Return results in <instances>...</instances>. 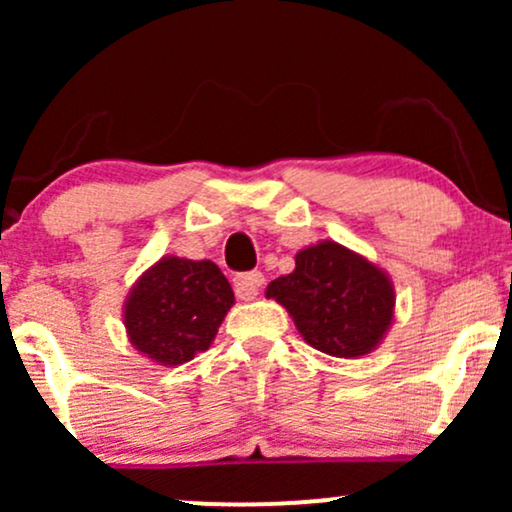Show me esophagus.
Returning <instances> with one entry per match:
<instances>
[{
    "mask_svg": "<svg viewBox=\"0 0 512 512\" xmlns=\"http://www.w3.org/2000/svg\"><path fill=\"white\" fill-rule=\"evenodd\" d=\"M264 284V276L262 272H245L238 274L233 279V286H236V296L240 301H252V298L260 293V286Z\"/></svg>",
    "mask_w": 512,
    "mask_h": 512,
    "instance_id": "obj_1",
    "label": "esophagus"
}]
</instances>
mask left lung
<instances>
[{"mask_svg": "<svg viewBox=\"0 0 512 512\" xmlns=\"http://www.w3.org/2000/svg\"><path fill=\"white\" fill-rule=\"evenodd\" d=\"M313 349L337 358L366 356L395 320V286L358 252L320 240L296 255V269L267 286Z\"/></svg>", "mask_w": 512, "mask_h": 512, "instance_id": "obj_1", "label": "left lung"}]
</instances>
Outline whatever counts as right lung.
Listing matches in <instances>:
<instances>
[{
    "mask_svg": "<svg viewBox=\"0 0 512 512\" xmlns=\"http://www.w3.org/2000/svg\"><path fill=\"white\" fill-rule=\"evenodd\" d=\"M236 303L211 260L161 257L129 291L122 320L129 344L158 366H180L207 351Z\"/></svg>",
    "mask_w": 512,
    "mask_h": 512,
    "instance_id": "obj_1",
    "label": "right lung"
}]
</instances>
